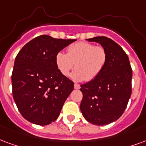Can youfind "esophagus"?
<instances>
[{
  "label": "esophagus",
  "instance_id": "esophagus-1",
  "mask_svg": "<svg viewBox=\"0 0 146 146\" xmlns=\"http://www.w3.org/2000/svg\"><path fill=\"white\" fill-rule=\"evenodd\" d=\"M74 88H75V89H76V90H78V89H80V86L79 84H74Z\"/></svg>",
  "mask_w": 146,
  "mask_h": 146
}]
</instances>
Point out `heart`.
Masks as SVG:
<instances>
[{"label":"heart","instance_id":"b5f03b06","mask_svg":"<svg viewBox=\"0 0 146 146\" xmlns=\"http://www.w3.org/2000/svg\"><path fill=\"white\" fill-rule=\"evenodd\" d=\"M107 52L102 46L80 42L70 45L67 53L59 52L56 56V63L63 76H68L75 64L71 77L76 81H91L98 77L107 62Z\"/></svg>","mask_w":146,"mask_h":146}]
</instances>
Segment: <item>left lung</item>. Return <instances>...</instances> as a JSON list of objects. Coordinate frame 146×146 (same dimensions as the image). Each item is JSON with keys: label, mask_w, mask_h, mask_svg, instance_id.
Masks as SVG:
<instances>
[{"label": "left lung", "mask_w": 146, "mask_h": 146, "mask_svg": "<svg viewBox=\"0 0 146 146\" xmlns=\"http://www.w3.org/2000/svg\"><path fill=\"white\" fill-rule=\"evenodd\" d=\"M87 40L100 43L106 50L108 58L98 77L80 85V111L84 118L93 125H108L118 119L128 105L132 70L128 55L114 41L104 36Z\"/></svg>", "instance_id": "left-lung-1"}]
</instances>
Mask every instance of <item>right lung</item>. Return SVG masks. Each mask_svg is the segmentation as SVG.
<instances>
[{"label": "right lung", "instance_id": "obj_1", "mask_svg": "<svg viewBox=\"0 0 146 146\" xmlns=\"http://www.w3.org/2000/svg\"><path fill=\"white\" fill-rule=\"evenodd\" d=\"M75 41L42 35L29 42L17 55L12 94L18 111L29 122L47 125L59 117L74 83L59 71L56 56Z\"/></svg>", "mask_w": 146, "mask_h": 146}]
</instances>
